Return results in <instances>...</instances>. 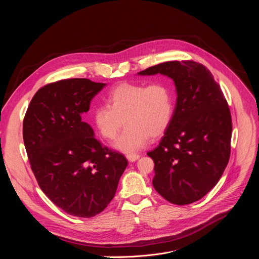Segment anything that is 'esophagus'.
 Masks as SVG:
<instances>
[{"label":"esophagus","instance_id":"obj_1","mask_svg":"<svg viewBox=\"0 0 259 259\" xmlns=\"http://www.w3.org/2000/svg\"><path fill=\"white\" fill-rule=\"evenodd\" d=\"M139 158H140V156H139L138 154H129V155H127V159H128V161H130V162H135V161H137Z\"/></svg>","mask_w":259,"mask_h":259}]
</instances>
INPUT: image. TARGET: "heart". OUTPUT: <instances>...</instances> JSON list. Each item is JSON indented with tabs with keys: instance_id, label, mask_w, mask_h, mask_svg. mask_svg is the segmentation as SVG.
Returning a JSON list of instances; mask_svg holds the SVG:
<instances>
[{
	"instance_id": "b5f03b06",
	"label": "heart",
	"mask_w": 259,
	"mask_h": 259,
	"mask_svg": "<svg viewBox=\"0 0 259 259\" xmlns=\"http://www.w3.org/2000/svg\"><path fill=\"white\" fill-rule=\"evenodd\" d=\"M106 105L97 106L92 123L98 134L106 139L116 138L124 123L127 126L116 140L117 150L133 154L149 141L162 136L171 124L175 110V91L171 84L156 81L122 83L110 92Z\"/></svg>"
}]
</instances>
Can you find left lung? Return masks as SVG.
<instances>
[{
  "instance_id": "left-lung-1",
  "label": "left lung",
  "mask_w": 259,
  "mask_h": 259,
  "mask_svg": "<svg viewBox=\"0 0 259 259\" xmlns=\"http://www.w3.org/2000/svg\"><path fill=\"white\" fill-rule=\"evenodd\" d=\"M162 73L176 87L170 126L155 150L153 186L168 202L188 205L202 199L223 175L231 155L232 117L210 70L193 60L167 61L138 72Z\"/></svg>"
}]
</instances>
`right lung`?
I'll use <instances>...</instances> for the list:
<instances>
[{"label": "right lung", "mask_w": 259, "mask_h": 259, "mask_svg": "<svg viewBox=\"0 0 259 259\" xmlns=\"http://www.w3.org/2000/svg\"><path fill=\"white\" fill-rule=\"evenodd\" d=\"M104 86L79 78L47 84L32 97L23 120V141L39 187L72 216L89 218L102 212L128 165L82 120Z\"/></svg>", "instance_id": "add662e5"}]
</instances>
